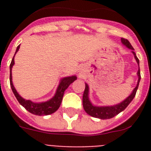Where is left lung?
I'll return each instance as SVG.
<instances>
[{
	"instance_id": "obj_1",
	"label": "left lung",
	"mask_w": 151,
	"mask_h": 151,
	"mask_svg": "<svg viewBox=\"0 0 151 151\" xmlns=\"http://www.w3.org/2000/svg\"><path fill=\"white\" fill-rule=\"evenodd\" d=\"M122 43L125 45L129 49H132V52L133 53L134 57L136 59V62L139 65V70L137 72V75H138V82H137V85H136V88H134L132 94L129 96V97H127L126 99H124V101H122V103H118L117 105L114 106H96L92 105V103L90 102L89 98H88V92H89V88H88V85L85 83V92H84V94H83V107H84V110H85V112L87 113L88 114H89L90 116L94 117H97V118H99V119H110V118H112L114 116L117 115L119 113H121L122 111L125 109V108L129 106V104L132 102V100L134 99V97L136 96V91L138 89L139 87V81H140L141 76H140V70H139V59L136 56L135 52H133L134 48L132 46V45L130 44L127 39L122 38Z\"/></svg>"
}]
</instances>
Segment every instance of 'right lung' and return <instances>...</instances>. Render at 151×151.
I'll list each match as a JSON object with an SVG mask.
<instances>
[{
    "mask_svg": "<svg viewBox=\"0 0 151 151\" xmlns=\"http://www.w3.org/2000/svg\"><path fill=\"white\" fill-rule=\"evenodd\" d=\"M20 45H19L16 48L15 55L16 52L19 49ZM15 55L12 58V60L10 64V85L12 90L13 93L16 97L17 100L19 103L23 106L27 110H28L29 113H31L33 114L38 115V116H43V115H48L52 114L53 113L56 111L59 107L60 106V104L63 100V97L64 92L66 89L69 87V85H70L71 83H73L75 80H77V77L76 76H71V77H66V78H62L59 82V85L57 88L56 92L52 99L43 102V103H34L30 100H26L20 96L17 91L15 90V87L12 84V66L15 63L14 62V57Z\"/></svg>",
    "mask_w": 151,
    "mask_h": 151,
    "instance_id": "right-lung-1",
    "label": "right lung"
}]
</instances>
